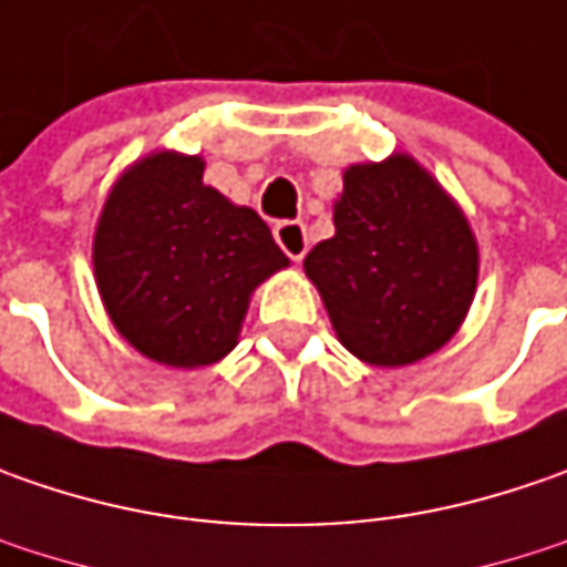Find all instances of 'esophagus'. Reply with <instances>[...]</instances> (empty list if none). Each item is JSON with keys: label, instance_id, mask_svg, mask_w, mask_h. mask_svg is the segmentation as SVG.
<instances>
[{"label": "esophagus", "instance_id": "34e87169", "mask_svg": "<svg viewBox=\"0 0 567 567\" xmlns=\"http://www.w3.org/2000/svg\"><path fill=\"white\" fill-rule=\"evenodd\" d=\"M274 239H277V246L284 249V255L290 261H302L306 251H309V233H306V227L299 220H280L274 227Z\"/></svg>", "mask_w": 567, "mask_h": 567}]
</instances>
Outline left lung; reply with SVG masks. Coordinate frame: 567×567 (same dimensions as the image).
<instances>
[{"label": "left lung", "instance_id": "1", "mask_svg": "<svg viewBox=\"0 0 567 567\" xmlns=\"http://www.w3.org/2000/svg\"><path fill=\"white\" fill-rule=\"evenodd\" d=\"M338 340L369 365L442 350L467 316L480 251L464 210L406 154L353 164L334 202V236L306 255Z\"/></svg>", "mask_w": 567, "mask_h": 567}]
</instances>
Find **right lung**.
<instances>
[{
  "label": "right lung",
  "mask_w": 567,
  "mask_h": 567,
  "mask_svg": "<svg viewBox=\"0 0 567 567\" xmlns=\"http://www.w3.org/2000/svg\"><path fill=\"white\" fill-rule=\"evenodd\" d=\"M202 176V157L147 154L116 179L94 233V277L116 331L173 369L224 360L251 290L290 265L268 224Z\"/></svg>",
  "instance_id": "add662e5"
}]
</instances>
